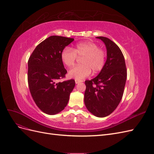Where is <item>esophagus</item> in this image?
<instances>
[{"label": "esophagus", "mask_w": 154, "mask_h": 154, "mask_svg": "<svg viewBox=\"0 0 154 154\" xmlns=\"http://www.w3.org/2000/svg\"><path fill=\"white\" fill-rule=\"evenodd\" d=\"M80 82H82V81H81V80H75V83H76V84H78V83H80Z\"/></svg>", "instance_id": "obj_1"}]
</instances>
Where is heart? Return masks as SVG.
I'll return each instance as SVG.
<instances>
[{
  "instance_id": "heart-1",
  "label": "heart",
  "mask_w": 154,
  "mask_h": 154,
  "mask_svg": "<svg viewBox=\"0 0 154 154\" xmlns=\"http://www.w3.org/2000/svg\"><path fill=\"white\" fill-rule=\"evenodd\" d=\"M62 61L68 67H72L79 58H82L80 66L72 68L69 71V76L78 80H82L91 73H97L103 68L106 53L99 48L93 42H85L76 44L73 49L70 47L64 48L60 54Z\"/></svg>"
}]
</instances>
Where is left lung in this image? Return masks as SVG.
Returning <instances> with one entry per match:
<instances>
[{"label": "left lung", "instance_id": "obj_1", "mask_svg": "<svg viewBox=\"0 0 154 154\" xmlns=\"http://www.w3.org/2000/svg\"><path fill=\"white\" fill-rule=\"evenodd\" d=\"M106 60L98 75L85 82L84 102L87 110L96 117L104 118L112 113L123 97L127 72L122 51L114 42L103 36Z\"/></svg>", "mask_w": 154, "mask_h": 154}]
</instances>
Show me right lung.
Here are the masks:
<instances>
[{
    "label": "right lung",
    "instance_id": "add662e5",
    "mask_svg": "<svg viewBox=\"0 0 154 154\" xmlns=\"http://www.w3.org/2000/svg\"><path fill=\"white\" fill-rule=\"evenodd\" d=\"M74 38L51 36L36 46L28 60L27 81L31 94L37 106L49 115L63 110L75 86L72 79L63 82L67 72L60 54Z\"/></svg>",
    "mask_w": 154,
    "mask_h": 154
}]
</instances>
